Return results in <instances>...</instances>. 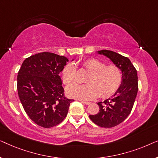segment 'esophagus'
I'll return each mask as SVG.
<instances>
[{
  "label": "esophagus",
  "instance_id": "1",
  "mask_svg": "<svg viewBox=\"0 0 158 158\" xmlns=\"http://www.w3.org/2000/svg\"><path fill=\"white\" fill-rule=\"evenodd\" d=\"M82 103H83V104H85V105H89L90 104V102L89 101H81Z\"/></svg>",
  "mask_w": 158,
  "mask_h": 158
}]
</instances>
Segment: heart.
I'll use <instances>...</instances> for the list:
<instances>
[{
	"label": "heart",
	"instance_id": "obj_1",
	"mask_svg": "<svg viewBox=\"0 0 158 158\" xmlns=\"http://www.w3.org/2000/svg\"><path fill=\"white\" fill-rule=\"evenodd\" d=\"M82 67L89 73L84 85L74 83L67 88V94L72 98L81 100H91L98 96L107 98L117 91L122 85L123 75L116 64L106 65L98 59L90 58L82 62ZM76 69L73 64L64 67L61 73L62 81L69 85L76 80Z\"/></svg>",
	"mask_w": 158,
	"mask_h": 158
}]
</instances>
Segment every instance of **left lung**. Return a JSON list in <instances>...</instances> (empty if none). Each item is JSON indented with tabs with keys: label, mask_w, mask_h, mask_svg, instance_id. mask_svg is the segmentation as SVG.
<instances>
[{
	"label": "left lung",
	"mask_w": 158,
	"mask_h": 158,
	"mask_svg": "<svg viewBox=\"0 0 158 158\" xmlns=\"http://www.w3.org/2000/svg\"><path fill=\"white\" fill-rule=\"evenodd\" d=\"M98 52L106 56L119 67L123 75L122 85L115 94L103 102H98V113L89 116L98 126L111 128L124 122L131 113L138 91L137 72L128 57L106 49Z\"/></svg>",
	"instance_id": "8db88e82"
}]
</instances>
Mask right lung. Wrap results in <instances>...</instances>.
Masks as SVG:
<instances>
[{"mask_svg":"<svg viewBox=\"0 0 158 158\" xmlns=\"http://www.w3.org/2000/svg\"><path fill=\"white\" fill-rule=\"evenodd\" d=\"M68 59L44 52L26 58L17 76V90L23 109L39 126L51 128L66 117L73 99L64 96L60 73Z\"/></svg>","mask_w":158,"mask_h":158,"instance_id":"obj_1","label":"right lung"}]
</instances>
